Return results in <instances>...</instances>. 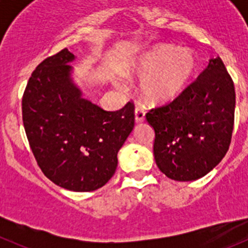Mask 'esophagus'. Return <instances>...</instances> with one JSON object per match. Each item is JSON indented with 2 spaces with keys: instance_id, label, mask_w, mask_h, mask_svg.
<instances>
[{
  "instance_id": "esophagus-1",
  "label": "esophagus",
  "mask_w": 248,
  "mask_h": 248,
  "mask_svg": "<svg viewBox=\"0 0 248 248\" xmlns=\"http://www.w3.org/2000/svg\"><path fill=\"white\" fill-rule=\"evenodd\" d=\"M135 123H143L145 120V111L141 108H135L134 110Z\"/></svg>"
}]
</instances>
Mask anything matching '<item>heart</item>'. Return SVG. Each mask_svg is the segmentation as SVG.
Instances as JSON below:
<instances>
[{
  "label": "heart",
  "instance_id": "1",
  "mask_svg": "<svg viewBox=\"0 0 248 248\" xmlns=\"http://www.w3.org/2000/svg\"><path fill=\"white\" fill-rule=\"evenodd\" d=\"M196 67L198 61L191 50L159 45L140 54L129 65L126 74L143 76L138 91L146 103L164 104L185 91Z\"/></svg>",
  "mask_w": 248,
  "mask_h": 248
}]
</instances>
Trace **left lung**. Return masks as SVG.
Returning <instances> with one entry per match:
<instances>
[{
  "instance_id": "obj_1",
  "label": "left lung",
  "mask_w": 248,
  "mask_h": 248,
  "mask_svg": "<svg viewBox=\"0 0 248 248\" xmlns=\"http://www.w3.org/2000/svg\"><path fill=\"white\" fill-rule=\"evenodd\" d=\"M235 104L233 82L216 57L176 99L149 110L160 171L176 181L198 180L211 171L230 148Z\"/></svg>"
}]
</instances>
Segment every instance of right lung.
Listing matches in <instances>:
<instances>
[{"instance_id":"obj_1","label":"right lung","mask_w":248,"mask_h":248,"mask_svg":"<svg viewBox=\"0 0 248 248\" xmlns=\"http://www.w3.org/2000/svg\"><path fill=\"white\" fill-rule=\"evenodd\" d=\"M67 48L39 63L22 98V119L43 174L63 189L94 191L117 170L118 151L134 128V104L107 111L82 97Z\"/></svg>"}]
</instances>
